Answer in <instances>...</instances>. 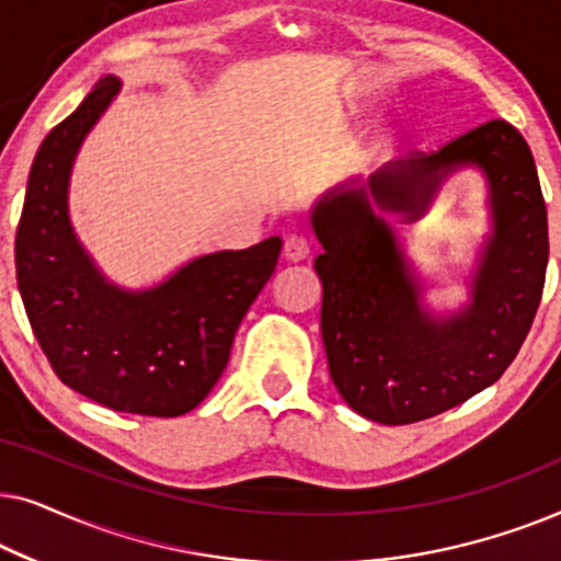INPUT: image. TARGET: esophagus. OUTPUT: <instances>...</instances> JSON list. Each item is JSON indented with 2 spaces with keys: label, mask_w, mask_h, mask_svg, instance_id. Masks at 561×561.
Returning a JSON list of instances; mask_svg holds the SVG:
<instances>
[{
  "label": "esophagus",
  "mask_w": 561,
  "mask_h": 561,
  "mask_svg": "<svg viewBox=\"0 0 561 561\" xmlns=\"http://www.w3.org/2000/svg\"><path fill=\"white\" fill-rule=\"evenodd\" d=\"M309 252H311L309 240L301 234H290L286 244H283V255H286L288 263H301V260L309 257Z\"/></svg>",
  "instance_id": "obj_1"
}]
</instances>
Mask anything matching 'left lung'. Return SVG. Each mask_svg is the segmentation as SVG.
Masks as SVG:
<instances>
[{"label": "left lung", "instance_id": "8db88e82", "mask_svg": "<svg viewBox=\"0 0 561 561\" xmlns=\"http://www.w3.org/2000/svg\"><path fill=\"white\" fill-rule=\"evenodd\" d=\"M478 167L491 232L471 274V301L439 314L388 216L415 220L440 181ZM324 301L321 340L336 390L359 416L401 426L465 403L501 378L539 309L549 260L547 204L516 127L490 119L432 156L382 165L327 191L309 214Z\"/></svg>", "mask_w": 561, "mask_h": 561}]
</instances>
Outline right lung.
I'll return each instance as SVG.
<instances>
[{
	"label": "right lung",
	"instance_id": "1",
	"mask_svg": "<svg viewBox=\"0 0 561 561\" xmlns=\"http://www.w3.org/2000/svg\"><path fill=\"white\" fill-rule=\"evenodd\" d=\"M119 89L117 76L99 79L43 140L30 168L14 265L30 327L68 388L112 411L171 419L217 386L283 240L198 255L140 290L106 278L73 232L68 186L83 140Z\"/></svg>",
	"mask_w": 561,
	"mask_h": 561
}]
</instances>
